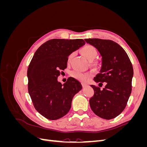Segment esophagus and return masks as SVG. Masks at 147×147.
Masks as SVG:
<instances>
[{"mask_svg":"<svg viewBox=\"0 0 147 147\" xmlns=\"http://www.w3.org/2000/svg\"><path fill=\"white\" fill-rule=\"evenodd\" d=\"M86 86H87V84H84V83H82V86H83V88H85Z\"/></svg>","mask_w":147,"mask_h":147,"instance_id":"34e87169","label":"esophagus"}]
</instances>
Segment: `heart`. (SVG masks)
I'll list each match as a JSON object with an SVG mask.
<instances>
[{"label": "heart", "instance_id": "b5f03b06", "mask_svg": "<svg viewBox=\"0 0 147 147\" xmlns=\"http://www.w3.org/2000/svg\"><path fill=\"white\" fill-rule=\"evenodd\" d=\"M81 53L83 56L90 62H91L94 60L97 55V52L95 47L89 45L83 47L81 49ZM73 55L74 53H71V54L69 55L67 58L68 62L70 60L71 58H72ZM70 75L73 78L78 80L80 81L82 83H86L90 78V75L89 74H83L82 72H78V71H72V72L70 73Z\"/></svg>", "mask_w": 147, "mask_h": 147}]
</instances>
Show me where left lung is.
<instances>
[{"label": "left lung", "instance_id": "left-lung-1", "mask_svg": "<svg viewBox=\"0 0 147 147\" xmlns=\"http://www.w3.org/2000/svg\"><path fill=\"white\" fill-rule=\"evenodd\" d=\"M86 43L94 47L102 56L100 72L94 80L101 89L91 85L94 94L90 99L91 109L97 116L113 119L125 109L132 91L134 71L131 62L124 49L110 40L86 38Z\"/></svg>", "mask_w": 147, "mask_h": 147}]
</instances>
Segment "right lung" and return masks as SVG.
<instances>
[{"instance_id": "obj_1", "label": "right lung", "mask_w": 147, "mask_h": 147, "mask_svg": "<svg viewBox=\"0 0 147 147\" xmlns=\"http://www.w3.org/2000/svg\"><path fill=\"white\" fill-rule=\"evenodd\" d=\"M85 44L83 39H51L34 53L28 69V92L34 107L50 120L64 117L71 108L75 94L82 89L77 80L69 77L62 84L60 70L67 68L70 54Z\"/></svg>"}]
</instances>
